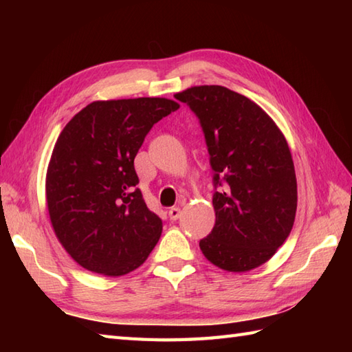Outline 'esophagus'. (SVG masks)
<instances>
[{"label": "esophagus", "mask_w": 352, "mask_h": 352, "mask_svg": "<svg viewBox=\"0 0 352 352\" xmlns=\"http://www.w3.org/2000/svg\"><path fill=\"white\" fill-rule=\"evenodd\" d=\"M180 208L178 207H172V208H169V218H170V221H177L178 218H180Z\"/></svg>", "instance_id": "1"}]
</instances>
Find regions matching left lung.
I'll return each instance as SVG.
<instances>
[{
  "label": "left lung",
  "mask_w": 352,
  "mask_h": 352,
  "mask_svg": "<svg viewBox=\"0 0 352 352\" xmlns=\"http://www.w3.org/2000/svg\"><path fill=\"white\" fill-rule=\"evenodd\" d=\"M199 119L214 170L212 233L204 257L228 272H248L271 258L295 222L294 160L266 111L223 86H193L174 95Z\"/></svg>",
  "instance_id": "left-lung-1"
}]
</instances>
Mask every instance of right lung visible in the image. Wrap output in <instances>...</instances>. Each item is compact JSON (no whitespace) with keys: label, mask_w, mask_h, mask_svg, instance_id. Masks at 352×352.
I'll return each mask as SVG.
<instances>
[{"label":"right lung","mask_w":352,"mask_h":352,"mask_svg":"<svg viewBox=\"0 0 352 352\" xmlns=\"http://www.w3.org/2000/svg\"><path fill=\"white\" fill-rule=\"evenodd\" d=\"M180 109L168 98L94 101L65 125L47 170V206L65 251L95 274L138 269L162 234L134 157L155 122Z\"/></svg>","instance_id":"obj_1"}]
</instances>
